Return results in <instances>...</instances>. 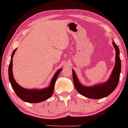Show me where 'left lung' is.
I'll use <instances>...</instances> for the list:
<instances>
[{
  "instance_id": "obj_1",
  "label": "left lung",
  "mask_w": 128,
  "mask_h": 128,
  "mask_svg": "<svg viewBox=\"0 0 128 128\" xmlns=\"http://www.w3.org/2000/svg\"><path fill=\"white\" fill-rule=\"evenodd\" d=\"M116 50L115 66L112 72L109 79L102 84L94 85L92 86H84L79 82L77 76L72 70V76L74 86L78 92L87 98L91 99H101L109 95L116 88L120 80L121 73V62L120 58V50L118 46L113 42Z\"/></svg>"
}]
</instances>
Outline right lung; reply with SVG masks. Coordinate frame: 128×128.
<instances>
[{
    "mask_svg": "<svg viewBox=\"0 0 128 128\" xmlns=\"http://www.w3.org/2000/svg\"><path fill=\"white\" fill-rule=\"evenodd\" d=\"M16 48L14 49L11 54V61L9 64L8 67V78L10 82L11 83L13 90L15 91L19 98L24 102L28 103H39L42 101L48 100L52 96L54 91V84L56 82L58 76L60 74L62 69L58 70L53 78L51 80L50 84L48 87L42 88L41 90L38 89H26L18 84L14 79L12 74V58L15 54Z\"/></svg>",
    "mask_w": 128,
    "mask_h": 128,
    "instance_id": "obj_1",
    "label": "right lung"
}]
</instances>
